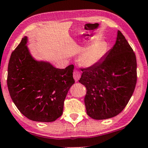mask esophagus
Returning a JSON list of instances; mask_svg holds the SVG:
<instances>
[{"label":"esophagus","mask_w":148,"mask_h":148,"mask_svg":"<svg viewBox=\"0 0 148 148\" xmlns=\"http://www.w3.org/2000/svg\"><path fill=\"white\" fill-rule=\"evenodd\" d=\"M73 76H74V80H75V81L76 82V81H78L80 79V77H81V74L78 72L77 70H75L74 72V75H73Z\"/></svg>","instance_id":"34e87169"}]
</instances>
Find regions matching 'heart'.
Segmentation results:
<instances>
[{
    "label": "heart",
    "instance_id": "1",
    "mask_svg": "<svg viewBox=\"0 0 148 148\" xmlns=\"http://www.w3.org/2000/svg\"><path fill=\"white\" fill-rule=\"evenodd\" d=\"M106 51V44L103 40L92 41L83 51L79 57L80 65L91 67L96 65L103 57Z\"/></svg>",
    "mask_w": 148,
    "mask_h": 148
}]
</instances>
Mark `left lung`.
<instances>
[{
  "mask_svg": "<svg viewBox=\"0 0 148 148\" xmlns=\"http://www.w3.org/2000/svg\"><path fill=\"white\" fill-rule=\"evenodd\" d=\"M136 58L120 30L115 45L93 67L82 69L79 82L86 88L87 114L95 120L118 115L130 101L136 84Z\"/></svg>",
  "mask_w": 148,
  "mask_h": 148,
  "instance_id": "left-lung-1",
  "label": "left lung"
}]
</instances>
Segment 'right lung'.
<instances>
[{"mask_svg":"<svg viewBox=\"0 0 148 148\" xmlns=\"http://www.w3.org/2000/svg\"><path fill=\"white\" fill-rule=\"evenodd\" d=\"M28 36L12 53L8 87L13 102L27 118L50 123L62 115L64 101L74 84V65L56 68L50 62L35 59L28 49Z\"/></svg>","mask_w":148,"mask_h":148,"instance_id":"obj_1","label":"right lung"}]
</instances>
